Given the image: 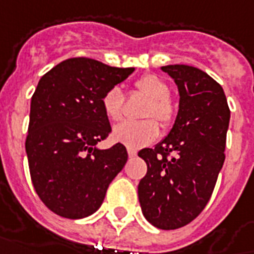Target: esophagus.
<instances>
[{"instance_id": "obj_1", "label": "esophagus", "mask_w": 254, "mask_h": 254, "mask_svg": "<svg viewBox=\"0 0 254 254\" xmlns=\"http://www.w3.org/2000/svg\"><path fill=\"white\" fill-rule=\"evenodd\" d=\"M127 155H129V157H136L137 152L134 151V149H130V148H127Z\"/></svg>"}]
</instances>
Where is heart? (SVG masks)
Returning <instances> with one entry per match:
<instances>
[{"label": "heart", "instance_id": "1", "mask_svg": "<svg viewBox=\"0 0 254 254\" xmlns=\"http://www.w3.org/2000/svg\"><path fill=\"white\" fill-rule=\"evenodd\" d=\"M134 87L140 94L148 98L142 109L141 121H125L113 129V140L130 149H140L155 141L159 136V127H170L176 114V105L168 94V86L160 76L155 74L141 75L134 82ZM102 109L106 117L112 121H118L122 117L124 94L121 89L114 86L103 94Z\"/></svg>", "mask_w": 254, "mask_h": 254}]
</instances>
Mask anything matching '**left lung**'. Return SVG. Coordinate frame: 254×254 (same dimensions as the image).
<instances>
[{"label":"left lung","instance_id":"left-lung-1","mask_svg":"<svg viewBox=\"0 0 254 254\" xmlns=\"http://www.w3.org/2000/svg\"><path fill=\"white\" fill-rule=\"evenodd\" d=\"M161 69L179 90V112L164 140L138 156L148 167L138 183L146 221L174 230L194 221L206 207L225 161L230 110L221 84L186 64Z\"/></svg>","mask_w":254,"mask_h":254}]
</instances>
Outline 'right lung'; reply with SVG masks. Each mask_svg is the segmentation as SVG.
Listing matches in <instances>:
<instances>
[{"label":"right lung","mask_w":254,"mask_h":254,"mask_svg":"<svg viewBox=\"0 0 254 254\" xmlns=\"http://www.w3.org/2000/svg\"><path fill=\"white\" fill-rule=\"evenodd\" d=\"M133 71L72 58L39 80L25 151L39 198L60 217L79 219L95 213L127 163L122 144L109 149H98L97 144L112 132L101 103L103 94Z\"/></svg>","instance_id":"right-lung-1"}]
</instances>
